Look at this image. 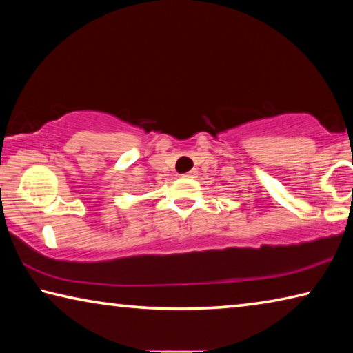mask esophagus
<instances>
[{
    "label": "esophagus",
    "instance_id": "esophagus-1",
    "mask_svg": "<svg viewBox=\"0 0 353 353\" xmlns=\"http://www.w3.org/2000/svg\"><path fill=\"white\" fill-rule=\"evenodd\" d=\"M196 174H198V171L191 170L190 172H187V174H183V177H196Z\"/></svg>",
    "mask_w": 353,
    "mask_h": 353
}]
</instances>
